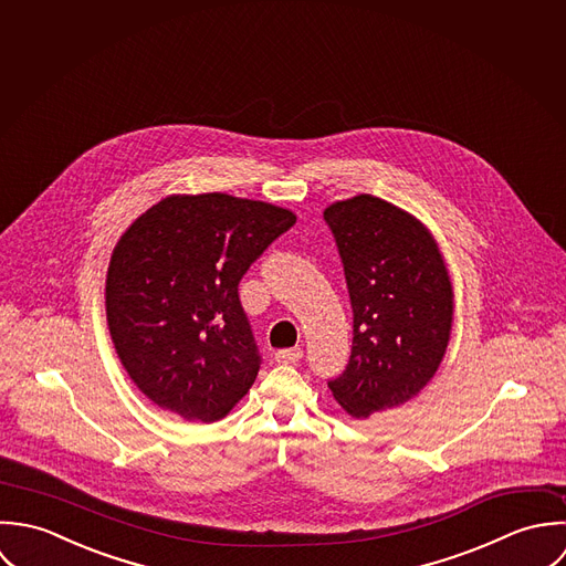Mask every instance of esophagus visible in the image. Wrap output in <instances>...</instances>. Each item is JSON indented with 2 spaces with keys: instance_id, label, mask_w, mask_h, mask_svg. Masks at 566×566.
Here are the masks:
<instances>
[{
  "instance_id": "obj_1",
  "label": "esophagus",
  "mask_w": 566,
  "mask_h": 566,
  "mask_svg": "<svg viewBox=\"0 0 566 566\" xmlns=\"http://www.w3.org/2000/svg\"><path fill=\"white\" fill-rule=\"evenodd\" d=\"M304 356V352L300 347H291V349H280L275 352V360L277 363H300Z\"/></svg>"
}]
</instances>
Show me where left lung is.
<instances>
[{"label": "left lung", "instance_id": "8db88e82", "mask_svg": "<svg viewBox=\"0 0 566 566\" xmlns=\"http://www.w3.org/2000/svg\"><path fill=\"white\" fill-rule=\"evenodd\" d=\"M354 313L352 354L328 387L352 418L400 407L436 376L452 331V284L431 231L371 195L326 208Z\"/></svg>", "mask_w": 566, "mask_h": 566}]
</instances>
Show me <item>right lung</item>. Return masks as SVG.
<instances>
[{"instance_id": "1", "label": "right lung", "mask_w": 566, "mask_h": 566, "mask_svg": "<svg viewBox=\"0 0 566 566\" xmlns=\"http://www.w3.org/2000/svg\"><path fill=\"white\" fill-rule=\"evenodd\" d=\"M295 221L264 201L172 195L122 233L107 271V324L119 363L157 407L217 422L249 391L260 354L238 282Z\"/></svg>"}]
</instances>
